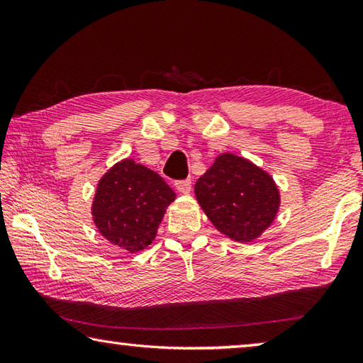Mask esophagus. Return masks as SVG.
Wrapping results in <instances>:
<instances>
[{"mask_svg": "<svg viewBox=\"0 0 363 363\" xmlns=\"http://www.w3.org/2000/svg\"><path fill=\"white\" fill-rule=\"evenodd\" d=\"M176 189H177V192H181V194H189L190 190H192V181L190 179H184V181H176Z\"/></svg>", "mask_w": 363, "mask_h": 363, "instance_id": "1", "label": "esophagus"}]
</instances>
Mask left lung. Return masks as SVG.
<instances>
[{
    "label": "left lung",
    "mask_w": 363,
    "mask_h": 363,
    "mask_svg": "<svg viewBox=\"0 0 363 363\" xmlns=\"http://www.w3.org/2000/svg\"><path fill=\"white\" fill-rule=\"evenodd\" d=\"M195 196L208 219L230 240H256L274 223L280 192L267 171L250 160L220 153L195 184Z\"/></svg>",
    "instance_id": "1"
}]
</instances>
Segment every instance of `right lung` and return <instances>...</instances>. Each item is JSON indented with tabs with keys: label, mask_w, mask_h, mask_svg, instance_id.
I'll list each match as a JSON object with an SVG mask.
<instances>
[{
	"label": "right lung",
	"mask_w": 363,
	"mask_h": 363,
	"mask_svg": "<svg viewBox=\"0 0 363 363\" xmlns=\"http://www.w3.org/2000/svg\"><path fill=\"white\" fill-rule=\"evenodd\" d=\"M176 194L163 177L131 158L115 163L97 184L93 220L110 243L139 253L157 235Z\"/></svg>",
	"instance_id": "obj_1"
}]
</instances>
